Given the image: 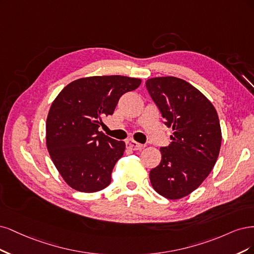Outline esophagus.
I'll return each instance as SVG.
<instances>
[{"instance_id": "obj_1", "label": "esophagus", "mask_w": 254, "mask_h": 254, "mask_svg": "<svg viewBox=\"0 0 254 254\" xmlns=\"http://www.w3.org/2000/svg\"><path fill=\"white\" fill-rule=\"evenodd\" d=\"M127 146L133 151H140L141 149L144 148L143 144L138 143L137 141L134 140V139H128V140H127Z\"/></svg>"}]
</instances>
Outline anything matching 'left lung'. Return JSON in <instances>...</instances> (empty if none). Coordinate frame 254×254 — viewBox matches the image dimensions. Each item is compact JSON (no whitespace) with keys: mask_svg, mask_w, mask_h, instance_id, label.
I'll return each mask as SVG.
<instances>
[{"mask_svg":"<svg viewBox=\"0 0 254 254\" xmlns=\"http://www.w3.org/2000/svg\"><path fill=\"white\" fill-rule=\"evenodd\" d=\"M172 142L160 148L161 161L150 171L154 190L168 199L189 195L208 177L217 160L222 130L216 110L203 94L176 77L146 80Z\"/></svg>","mask_w":254,"mask_h":254,"instance_id":"obj_1","label":"left lung"}]
</instances>
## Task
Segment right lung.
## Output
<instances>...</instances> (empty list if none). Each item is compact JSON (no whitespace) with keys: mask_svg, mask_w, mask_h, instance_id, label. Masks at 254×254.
<instances>
[{"mask_svg":"<svg viewBox=\"0 0 254 254\" xmlns=\"http://www.w3.org/2000/svg\"><path fill=\"white\" fill-rule=\"evenodd\" d=\"M140 83V79L119 75L81 78L54 100L46 119V145L57 170L72 189L93 193L111 184L126 143L98 128L102 118L113 115L120 97Z\"/></svg>","mask_w":254,"mask_h":254,"instance_id":"obj_1","label":"right lung"}]
</instances>
